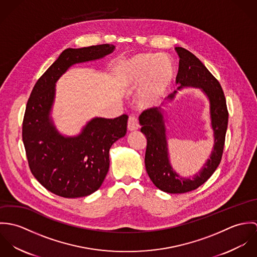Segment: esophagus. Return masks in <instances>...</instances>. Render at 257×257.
Listing matches in <instances>:
<instances>
[{
    "label": "esophagus",
    "instance_id": "1",
    "mask_svg": "<svg viewBox=\"0 0 257 257\" xmlns=\"http://www.w3.org/2000/svg\"><path fill=\"white\" fill-rule=\"evenodd\" d=\"M139 126H140V124H139L138 117H136L135 115H131L128 118V121H127V130L130 132H134V131H137L139 128Z\"/></svg>",
    "mask_w": 257,
    "mask_h": 257
}]
</instances>
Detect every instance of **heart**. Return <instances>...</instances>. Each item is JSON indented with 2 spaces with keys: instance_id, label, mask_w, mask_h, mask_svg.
<instances>
[{
  "instance_id": "b5f03b06",
  "label": "heart",
  "mask_w": 257,
  "mask_h": 257,
  "mask_svg": "<svg viewBox=\"0 0 257 257\" xmlns=\"http://www.w3.org/2000/svg\"><path fill=\"white\" fill-rule=\"evenodd\" d=\"M174 77L172 60L166 55L142 53L128 59L121 71V84L126 90L141 86L138 103L143 108L158 106L166 96Z\"/></svg>"
}]
</instances>
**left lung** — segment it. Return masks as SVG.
I'll use <instances>...</instances> for the list:
<instances>
[{"label":"left lung","instance_id":"8db88e82","mask_svg":"<svg viewBox=\"0 0 257 257\" xmlns=\"http://www.w3.org/2000/svg\"><path fill=\"white\" fill-rule=\"evenodd\" d=\"M175 50L180 58L176 77V83L179 84L178 90L188 87L198 88L210 102L211 125L214 133V147L210 158L192 178L183 177L173 169L169 160L165 111L160 107L146 110L140 115V123L142 125L141 132L147 137L145 162L149 178L161 191L181 194L200 187L218 168L224 146L228 112L219 81L193 53L183 47H175ZM176 93L177 91H174L168 98L173 100Z\"/></svg>","mask_w":257,"mask_h":257}]
</instances>
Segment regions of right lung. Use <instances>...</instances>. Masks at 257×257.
<instances>
[{"label":"right lung","mask_w":257,"mask_h":257,"mask_svg":"<svg viewBox=\"0 0 257 257\" xmlns=\"http://www.w3.org/2000/svg\"><path fill=\"white\" fill-rule=\"evenodd\" d=\"M114 50L112 44L67 48L37 80L23 121V142L29 165L37 181L64 198L91 195L109 171V151L126 134L128 116L94 117L75 137L61 135L50 115L57 80L72 65L101 59Z\"/></svg>","instance_id":"1"}]
</instances>
